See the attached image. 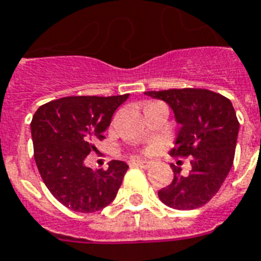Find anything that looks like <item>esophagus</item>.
Wrapping results in <instances>:
<instances>
[{
    "instance_id": "34e87169",
    "label": "esophagus",
    "mask_w": 261,
    "mask_h": 261,
    "mask_svg": "<svg viewBox=\"0 0 261 261\" xmlns=\"http://www.w3.org/2000/svg\"><path fill=\"white\" fill-rule=\"evenodd\" d=\"M130 164L133 165V167L142 168V169H149V168H150V165H151L149 161H142V160H133Z\"/></svg>"
}]
</instances>
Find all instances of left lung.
Segmentation results:
<instances>
[{"mask_svg": "<svg viewBox=\"0 0 261 261\" xmlns=\"http://www.w3.org/2000/svg\"><path fill=\"white\" fill-rule=\"evenodd\" d=\"M163 100L180 124L172 155L191 157L190 173L171 165L173 180L159 191V198L176 210L204 206L219 191L234 160L240 123L233 104L207 89H169L145 92Z\"/></svg>", "mask_w": 261, "mask_h": 261, "instance_id": "8db88e82", "label": "left lung"}]
</instances>
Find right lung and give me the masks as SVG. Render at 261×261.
Returning a JSON list of instances; mask_svg holds the SVG:
<instances>
[{"instance_id":"1","label":"right lung","mask_w":261,"mask_h":261,"mask_svg":"<svg viewBox=\"0 0 261 261\" xmlns=\"http://www.w3.org/2000/svg\"><path fill=\"white\" fill-rule=\"evenodd\" d=\"M128 94L70 96L39 107L31 122L34 157L51 194L77 213H94L108 206L128 169L114 160L106 171L90 169L85 159L96 151L112 115Z\"/></svg>"}]
</instances>
